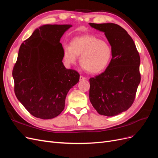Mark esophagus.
<instances>
[{
	"label": "esophagus",
	"mask_w": 158,
	"mask_h": 158,
	"mask_svg": "<svg viewBox=\"0 0 158 158\" xmlns=\"http://www.w3.org/2000/svg\"><path fill=\"white\" fill-rule=\"evenodd\" d=\"M85 79H86V78H85L84 76H80V81H82V80H84Z\"/></svg>",
	"instance_id": "obj_1"
}]
</instances>
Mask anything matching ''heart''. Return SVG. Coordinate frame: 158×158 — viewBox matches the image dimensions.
I'll return each mask as SVG.
<instances>
[{
	"label": "heart",
	"mask_w": 158,
	"mask_h": 158,
	"mask_svg": "<svg viewBox=\"0 0 158 158\" xmlns=\"http://www.w3.org/2000/svg\"><path fill=\"white\" fill-rule=\"evenodd\" d=\"M80 56V63L89 73H102L112 58L111 47L106 41L92 35L76 37L70 47H64L63 57L66 64H74Z\"/></svg>",
	"instance_id": "obj_1"
}]
</instances>
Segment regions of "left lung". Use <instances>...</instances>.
<instances>
[{"label":"left lung","mask_w":158,"mask_h":158,"mask_svg":"<svg viewBox=\"0 0 158 158\" xmlns=\"http://www.w3.org/2000/svg\"><path fill=\"white\" fill-rule=\"evenodd\" d=\"M102 31L112 49V59L103 73L89 78V100L102 115H117L131 107L140 82V58L132 37L115 23H89Z\"/></svg>","instance_id":"obj_1"}]
</instances>
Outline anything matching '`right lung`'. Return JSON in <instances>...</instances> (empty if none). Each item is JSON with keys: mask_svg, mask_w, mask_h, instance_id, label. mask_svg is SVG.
I'll use <instances>...</instances> for the list:
<instances>
[{"mask_svg": "<svg viewBox=\"0 0 158 158\" xmlns=\"http://www.w3.org/2000/svg\"><path fill=\"white\" fill-rule=\"evenodd\" d=\"M70 24H46L37 28L19 49L12 76L14 92L28 112L51 119L63 111L69 90L80 74L63 64L60 38Z\"/></svg>", "mask_w": 158, "mask_h": 158, "instance_id": "right-lung-1", "label": "right lung"}]
</instances>
